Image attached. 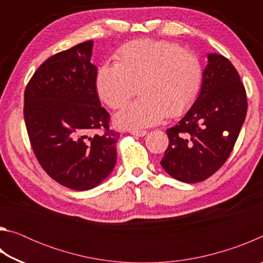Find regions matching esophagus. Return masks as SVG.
<instances>
[{"label":"esophagus","mask_w":263,"mask_h":263,"mask_svg":"<svg viewBox=\"0 0 263 263\" xmlns=\"http://www.w3.org/2000/svg\"><path fill=\"white\" fill-rule=\"evenodd\" d=\"M130 133L136 137H144L147 132H146L145 130H132V131H130Z\"/></svg>","instance_id":"1"}]
</instances>
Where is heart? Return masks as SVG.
<instances>
[{
    "mask_svg": "<svg viewBox=\"0 0 263 263\" xmlns=\"http://www.w3.org/2000/svg\"><path fill=\"white\" fill-rule=\"evenodd\" d=\"M115 59L116 64L97 69L95 89L109 108L119 109L138 86L140 99L115 116L124 128L157 125L166 115L177 117L193 105L202 86L201 61L174 43L133 41L119 48Z\"/></svg>",
    "mask_w": 263,
    "mask_h": 263,
    "instance_id": "b5f03b06",
    "label": "heart"
}]
</instances>
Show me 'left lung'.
I'll return each mask as SVG.
<instances>
[{"label": "left lung", "instance_id": "obj_1", "mask_svg": "<svg viewBox=\"0 0 263 263\" xmlns=\"http://www.w3.org/2000/svg\"><path fill=\"white\" fill-rule=\"evenodd\" d=\"M247 114L246 90L237 69L221 54L209 53L197 100L175 126L161 166L185 183L206 180L230 157Z\"/></svg>", "mask_w": 263, "mask_h": 263}]
</instances>
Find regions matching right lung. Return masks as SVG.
Instances as JSON below:
<instances>
[{
  "label": "right lung",
  "mask_w": 263,
  "mask_h": 263,
  "mask_svg": "<svg viewBox=\"0 0 263 263\" xmlns=\"http://www.w3.org/2000/svg\"><path fill=\"white\" fill-rule=\"evenodd\" d=\"M92 45L88 41L48 58L24 92L25 125L37 160L58 183L78 191L102 183L117 161L119 133L109 128L110 115L96 92ZM96 129L104 132L91 137Z\"/></svg>",
  "instance_id": "right-lung-1"
}]
</instances>
